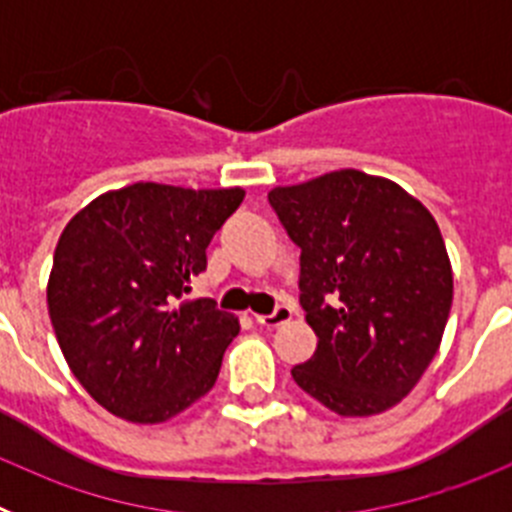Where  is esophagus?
<instances>
[{
    "label": "esophagus",
    "mask_w": 512,
    "mask_h": 512,
    "mask_svg": "<svg viewBox=\"0 0 512 512\" xmlns=\"http://www.w3.org/2000/svg\"><path fill=\"white\" fill-rule=\"evenodd\" d=\"M292 315H295V310L289 305H279L277 310L271 312V315H256V323H261L264 328H279V325L289 323L292 320Z\"/></svg>",
    "instance_id": "34e87169"
}]
</instances>
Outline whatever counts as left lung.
Here are the masks:
<instances>
[{
  "label": "left lung",
  "mask_w": 512,
  "mask_h": 512,
  "mask_svg": "<svg viewBox=\"0 0 512 512\" xmlns=\"http://www.w3.org/2000/svg\"><path fill=\"white\" fill-rule=\"evenodd\" d=\"M269 202L300 246V302L318 348L292 369L343 418L410 395L441 346L454 300L446 243L428 207L356 169L274 187Z\"/></svg>",
  "instance_id": "left-lung-1"
}]
</instances>
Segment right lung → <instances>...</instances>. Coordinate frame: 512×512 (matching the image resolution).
Here are the masks:
<instances>
[{
    "label": "right lung",
    "instance_id": "obj_1",
    "mask_svg": "<svg viewBox=\"0 0 512 512\" xmlns=\"http://www.w3.org/2000/svg\"><path fill=\"white\" fill-rule=\"evenodd\" d=\"M246 192L138 182L99 194L63 228L48 315L81 387L130 423H164L215 384L238 318L184 300Z\"/></svg>",
    "mask_w": 512,
    "mask_h": 512
}]
</instances>
